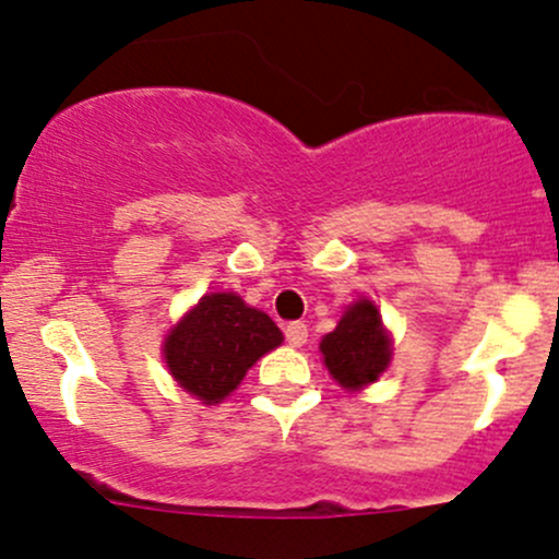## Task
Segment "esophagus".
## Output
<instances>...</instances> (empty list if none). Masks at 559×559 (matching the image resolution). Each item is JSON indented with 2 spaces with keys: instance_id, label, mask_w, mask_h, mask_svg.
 Returning a JSON list of instances; mask_svg holds the SVG:
<instances>
[{
  "instance_id": "34e87169",
  "label": "esophagus",
  "mask_w": 559,
  "mask_h": 559,
  "mask_svg": "<svg viewBox=\"0 0 559 559\" xmlns=\"http://www.w3.org/2000/svg\"><path fill=\"white\" fill-rule=\"evenodd\" d=\"M284 334H286V343H289L292 348H299V345H305V340H308V324H302V321H292V324L284 326Z\"/></svg>"
}]
</instances>
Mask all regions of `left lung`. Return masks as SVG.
Listing matches in <instances>:
<instances>
[{
    "label": "left lung",
    "mask_w": 559,
    "mask_h": 559,
    "mask_svg": "<svg viewBox=\"0 0 559 559\" xmlns=\"http://www.w3.org/2000/svg\"><path fill=\"white\" fill-rule=\"evenodd\" d=\"M326 369L343 388H356L374 383L385 372L391 361V340H388L380 313L369 299L356 302L340 319L334 332L321 340Z\"/></svg>",
    "instance_id": "left-lung-1"
}]
</instances>
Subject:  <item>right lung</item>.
<instances>
[{
  "instance_id": "1",
  "label": "right lung",
  "mask_w": 559,
  "mask_h": 559,
  "mask_svg": "<svg viewBox=\"0 0 559 559\" xmlns=\"http://www.w3.org/2000/svg\"><path fill=\"white\" fill-rule=\"evenodd\" d=\"M284 334L267 313L238 295H205L168 334L166 364L185 391L205 404L230 396L257 358L281 345Z\"/></svg>"
}]
</instances>
